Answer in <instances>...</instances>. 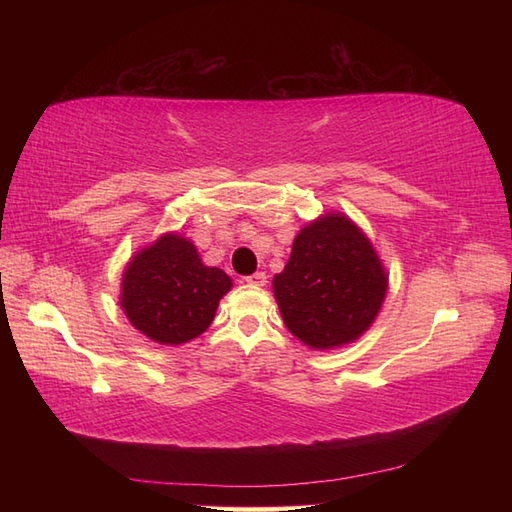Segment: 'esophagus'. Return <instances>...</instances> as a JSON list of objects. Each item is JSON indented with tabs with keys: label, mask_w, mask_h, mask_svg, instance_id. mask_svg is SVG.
<instances>
[{
	"label": "esophagus",
	"mask_w": 512,
	"mask_h": 512,
	"mask_svg": "<svg viewBox=\"0 0 512 512\" xmlns=\"http://www.w3.org/2000/svg\"><path fill=\"white\" fill-rule=\"evenodd\" d=\"M266 273H253L250 277H246L244 281L246 284H250V286H264L266 284Z\"/></svg>",
	"instance_id": "34e87169"
}]
</instances>
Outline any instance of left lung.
Masks as SVG:
<instances>
[{
    "mask_svg": "<svg viewBox=\"0 0 512 512\" xmlns=\"http://www.w3.org/2000/svg\"><path fill=\"white\" fill-rule=\"evenodd\" d=\"M286 328L314 350L356 341L380 310L387 275L369 239L343 215L308 224L273 279Z\"/></svg>",
    "mask_w": 512,
    "mask_h": 512,
    "instance_id": "1",
    "label": "left lung"
}]
</instances>
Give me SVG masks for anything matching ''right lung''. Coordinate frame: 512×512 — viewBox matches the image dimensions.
I'll use <instances>...</instances> for the list:
<instances>
[{"mask_svg": "<svg viewBox=\"0 0 512 512\" xmlns=\"http://www.w3.org/2000/svg\"><path fill=\"white\" fill-rule=\"evenodd\" d=\"M231 277L202 264L180 235H162L140 250L123 275L121 306L136 330L162 345H180L209 328Z\"/></svg>", "mask_w": 512, "mask_h": 512, "instance_id": "right-lung-1", "label": "right lung"}]
</instances>
